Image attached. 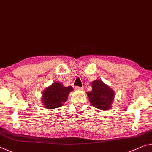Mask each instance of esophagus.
<instances>
[{
  "instance_id": "1",
  "label": "esophagus",
  "mask_w": 152,
  "mask_h": 152,
  "mask_svg": "<svg viewBox=\"0 0 152 152\" xmlns=\"http://www.w3.org/2000/svg\"><path fill=\"white\" fill-rule=\"evenodd\" d=\"M75 89H76V90H83V87H80V86H76Z\"/></svg>"
}]
</instances>
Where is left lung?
<instances>
[{
  "instance_id": "left-lung-1",
  "label": "left lung",
  "mask_w": 152,
  "mask_h": 152,
  "mask_svg": "<svg viewBox=\"0 0 152 152\" xmlns=\"http://www.w3.org/2000/svg\"><path fill=\"white\" fill-rule=\"evenodd\" d=\"M92 88L86 93L91 105L99 110H110L114 99V90L100 80L93 81Z\"/></svg>"
}]
</instances>
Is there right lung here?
Listing matches in <instances>:
<instances>
[{
  "instance_id": "obj_1",
  "label": "right lung",
  "mask_w": 152,
  "mask_h": 152,
  "mask_svg": "<svg viewBox=\"0 0 152 152\" xmlns=\"http://www.w3.org/2000/svg\"><path fill=\"white\" fill-rule=\"evenodd\" d=\"M74 89L72 86H64L59 83H53L42 92V103L47 109H55L63 105Z\"/></svg>"
}]
</instances>
